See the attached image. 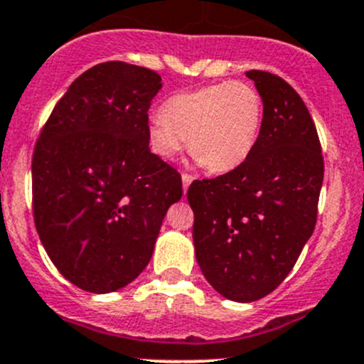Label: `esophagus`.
<instances>
[{
  "label": "esophagus",
  "mask_w": 364,
  "mask_h": 364,
  "mask_svg": "<svg viewBox=\"0 0 364 364\" xmlns=\"http://www.w3.org/2000/svg\"><path fill=\"white\" fill-rule=\"evenodd\" d=\"M181 179H183V192L186 193V190H188L190 183L193 181V176H190V174H183V176H181Z\"/></svg>",
  "instance_id": "34e87169"
}]
</instances>
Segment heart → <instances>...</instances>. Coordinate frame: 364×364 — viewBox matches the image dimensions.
<instances>
[{
	"label": "heart",
	"instance_id": "obj_1",
	"mask_svg": "<svg viewBox=\"0 0 364 364\" xmlns=\"http://www.w3.org/2000/svg\"><path fill=\"white\" fill-rule=\"evenodd\" d=\"M262 124V100L245 82H220L181 91L148 121V141L160 159L172 160L185 146L209 172L222 174L250 156Z\"/></svg>",
	"mask_w": 364,
	"mask_h": 364
}]
</instances>
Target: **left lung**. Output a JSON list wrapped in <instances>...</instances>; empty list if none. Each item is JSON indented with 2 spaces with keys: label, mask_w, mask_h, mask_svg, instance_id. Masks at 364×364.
Segmentation results:
<instances>
[{
  "label": "left lung",
  "mask_w": 364,
  "mask_h": 364,
  "mask_svg": "<svg viewBox=\"0 0 364 364\" xmlns=\"http://www.w3.org/2000/svg\"><path fill=\"white\" fill-rule=\"evenodd\" d=\"M262 100L253 151L234 171L190 185L193 245L218 294L252 303L287 278L317 222L324 160L306 105L291 84L250 70Z\"/></svg>",
  "instance_id": "obj_1"
}]
</instances>
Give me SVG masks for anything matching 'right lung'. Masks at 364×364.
I'll return each instance as SVG.
<instances>
[{
    "label": "right lung",
    "mask_w": 364,
    "mask_h": 364,
    "mask_svg": "<svg viewBox=\"0 0 364 364\" xmlns=\"http://www.w3.org/2000/svg\"><path fill=\"white\" fill-rule=\"evenodd\" d=\"M161 87L149 68L107 61L77 77L33 153L40 241L75 287L107 294L151 260L181 176L151 153L148 111Z\"/></svg>",
    "instance_id": "1"
}]
</instances>
